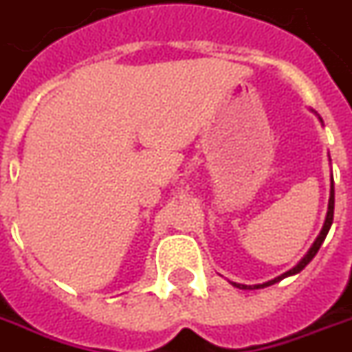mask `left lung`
Here are the masks:
<instances>
[{"mask_svg": "<svg viewBox=\"0 0 352 352\" xmlns=\"http://www.w3.org/2000/svg\"><path fill=\"white\" fill-rule=\"evenodd\" d=\"M332 219H334V184H332V182H331V198H329V211H327V219H325V224H323V230H321L320 236H318V239H316L314 246L310 248L309 253H307V255H305L303 261H301V263H299L298 266H296V268L288 270L287 274L279 275V277H275L274 280H268V283H264V285H255V287H253V288H264V287H270V285H274V283H277V280L285 279V277H287V275H294V274H298V272H301V270H303L305 266H307V264H309L310 261H312V258H314V255H316V253H318V250H320V246H321V244H323V241H325L327 233H329V230H331ZM233 285H235L236 288H244V290H246V288H250V287H246V285H236V283H233Z\"/></svg>", "mask_w": 352, "mask_h": 352, "instance_id": "left-lung-1", "label": "left lung"}]
</instances>
